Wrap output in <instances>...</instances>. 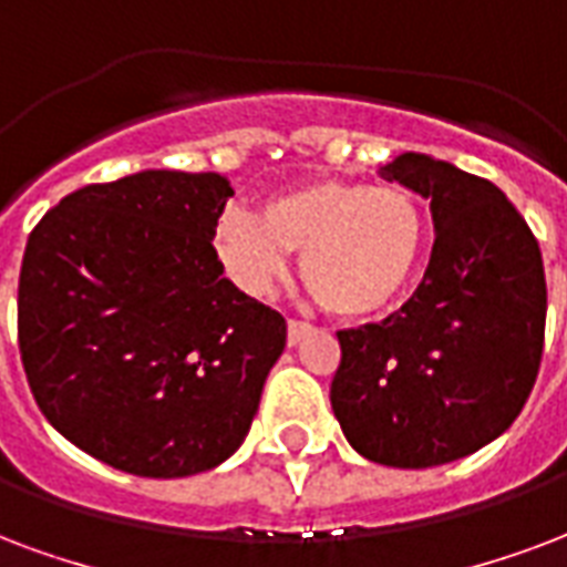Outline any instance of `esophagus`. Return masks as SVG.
<instances>
[{"label":"esophagus","instance_id":"esophagus-1","mask_svg":"<svg viewBox=\"0 0 567 567\" xmlns=\"http://www.w3.org/2000/svg\"><path fill=\"white\" fill-rule=\"evenodd\" d=\"M308 331H310L308 322H299V319H289V322H287V343H289V347H296V343H299V340L305 338Z\"/></svg>","mask_w":567,"mask_h":567}]
</instances>
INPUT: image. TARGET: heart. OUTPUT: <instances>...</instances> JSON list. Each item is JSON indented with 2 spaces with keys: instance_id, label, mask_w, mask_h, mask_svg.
<instances>
[{
  "instance_id": "b5f03b06",
  "label": "heart",
  "mask_w": 567,
  "mask_h": 567,
  "mask_svg": "<svg viewBox=\"0 0 567 567\" xmlns=\"http://www.w3.org/2000/svg\"><path fill=\"white\" fill-rule=\"evenodd\" d=\"M424 248V212L400 185L317 178L268 197L259 218L233 212L215 229L227 278L268 296L301 254V280L340 319L389 310L410 287Z\"/></svg>"
}]
</instances>
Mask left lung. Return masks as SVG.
<instances>
[{"label":"left lung","mask_w":567,"mask_h":567,"mask_svg":"<svg viewBox=\"0 0 567 567\" xmlns=\"http://www.w3.org/2000/svg\"><path fill=\"white\" fill-rule=\"evenodd\" d=\"M380 176L427 199L436 236L403 308L338 331L331 410L361 457L427 470L475 454L520 415L542 368L547 280L532 229L493 182L421 152Z\"/></svg>","instance_id":"obj_1"}]
</instances>
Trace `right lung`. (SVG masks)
<instances>
[{"instance_id": "obj_1", "label": "right lung", "mask_w": 567, "mask_h": 567, "mask_svg": "<svg viewBox=\"0 0 567 567\" xmlns=\"http://www.w3.org/2000/svg\"><path fill=\"white\" fill-rule=\"evenodd\" d=\"M233 185L143 169L86 185L25 241V380L76 449L143 478L215 470L245 442L287 347L278 310L224 278L212 248Z\"/></svg>"}]
</instances>
